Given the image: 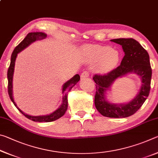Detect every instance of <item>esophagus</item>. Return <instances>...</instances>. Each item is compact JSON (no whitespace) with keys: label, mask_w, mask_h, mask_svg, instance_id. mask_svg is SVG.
<instances>
[{"label":"esophagus","mask_w":158,"mask_h":158,"mask_svg":"<svg viewBox=\"0 0 158 158\" xmlns=\"http://www.w3.org/2000/svg\"><path fill=\"white\" fill-rule=\"evenodd\" d=\"M89 75H90V73H89V71H88V70H84V71L83 72V73H81V77H82V78H85V77H89Z\"/></svg>","instance_id":"esophagus-1"}]
</instances>
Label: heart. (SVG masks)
<instances>
[{"label": "heart", "mask_w": 158, "mask_h": 158, "mask_svg": "<svg viewBox=\"0 0 158 158\" xmlns=\"http://www.w3.org/2000/svg\"><path fill=\"white\" fill-rule=\"evenodd\" d=\"M90 63H97L96 69L102 73H107L117 65L119 53L107 46L86 45L82 49Z\"/></svg>", "instance_id": "b5f03b06"}]
</instances>
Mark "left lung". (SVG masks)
Listing matches in <instances>:
<instances>
[{
    "label": "left lung",
    "mask_w": 158,
    "mask_h": 158,
    "mask_svg": "<svg viewBox=\"0 0 158 158\" xmlns=\"http://www.w3.org/2000/svg\"><path fill=\"white\" fill-rule=\"evenodd\" d=\"M111 42L121 45L125 52L121 65L108 73L95 74L93 77L96 86L95 105L104 116L109 118H126L136 113L148 98L151 90L152 69L147 51L133 38H118ZM129 72L138 74L142 79L141 89L134 100L126 105H113L105 99L106 90L114 80Z\"/></svg>",
    "instance_id": "left-lung-1"
}]
</instances>
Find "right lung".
<instances>
[{
  "mask_svg": "<svg viewBox=\"0 0 158 158\" xmlns=\"http://www.w3.org/2000/svg\"><path fill=\"white\" fill-rule=\"evenodd\" d=\"M47 37V34L42 32H36V33H28L26 37L23 39V40L21 41L19 44L15 49L13 51L11 56V61H10V65L7 70V80H8V85H7V91H8V94L10 96V100L14 104L15 106L17 108V109L19 111L23 116H25L27 118L35 122H52L53 121H56L63 116L65 114V111L68 109V93L73 87L75 85L77 82L79 81L80 76L79 74H76L70 80L68 81L65 83V84L63 86V102L59 108H58L56 111L53 112L52 114L49 115H47V116H29L22 112L21 109L18 108V106L15 102L14 99L12 97V77H13V73H14V68H15V59L17 58V53H19L21 51H22L26 47H27L29 44H31L36 40H43Z\"/></svg>",
  "mask_w": 158,
  "mask_h": 158,
  "instance_id": "1",
  "label": "right lung"
}]
</instances>
